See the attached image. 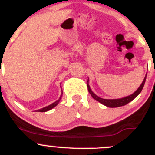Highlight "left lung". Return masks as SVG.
Listing matches in <instances>:
<instances>
[{
	"mask_svg": "<svg viewBox=\"0 0 155 155\" xmlns=\"http://www.w3.org/2000/svg\"><path fill=\"white\" fill-rule=\"evenodd\" d=\"M146 77H147V74L145 75V77L143 79V82L140 84V86H139L138 89L136 90L134 93H132L131 95H129L127 97H123V98L120 99H110V100H109V99H103L99 97L97 95L95 94L93 91H92L91 88H90V85H89V79H88L87 81V87H88V91L89 93L91 94L92 97H93L94 100H97L98 102H100V104H102L103 105L106 106L107 107H111V108H114V107H122V106H124L126 104H127L128 103H130V101L134 100V98H136L137 96L141 92L142 89H143V86H144V83H145L146 81Z\"/></svg>",
	"mask_w": 155,
	"mask_h": 155,
	"instance_id": "obj_1",
	"label": "left lung"
}]
</instances>
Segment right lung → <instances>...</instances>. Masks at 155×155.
Here are the masks:
<instances>
[{
	"instance_id": "obj_1",
	"label": "right lung",
	"mask_w": 155,
	"mask_h": 155,
	"mask_svg": "<svg viewBox=\"0 0 155 155\" xmlns=\"http://www.w3.org/2000/svg\"><path fill=\"white\" fill-rule=\"evenodd\" d=\"M62 93H61L60 97H59V99H58V100H56L55 102H54L53 104H50V105H48V107H43V108L40 109V110H38L37 111H38V112H46V111L50 110H51V109L54 108V107H56V106L58 105V103L60 102L61 99H62Z\"/></svg>"
}]
</instances>
